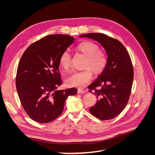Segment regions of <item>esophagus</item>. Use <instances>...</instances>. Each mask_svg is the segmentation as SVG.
Instances as JSON below:
<instances>
[{
  "label": "esophagus",
  "instance_id": "1",
  "mask_svg": "<svg viewBox=\"0 0 155 155\" xmlns=\"http://www.w3.org/2000/svg\"><path fill=\"white\" fill-rule=\"evenodd\" d=\"M78 92L79 94H83V93H85V91H83V89H80V88L78 89Z\"/></svg>",
  "mask_w": 155,
  "mask_h": 155
}]
</instances>
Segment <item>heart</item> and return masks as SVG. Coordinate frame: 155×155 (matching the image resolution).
Listing matches in <instances>:
<instances>
[{"label":"heart","mask_w":155,"mask_h":155,"mask_svg":"<svg viewBox=\"0 0 155 155\" xmlns=\"http://www.w3.org/2000/svg\"><path fill=\"white\" fill-rule=\"evenodd\" d=\"M76 50L86 57L84 64V70L73 73L68 77L66 83L70 87L81 88L85 87L91 80L93 72L100 74L105 70L107 64V54L101 50L97 44L91 41H85L79 44ZM60 67L64 70L71 68V55L68 51H64L59 57Z\"/></svg>","instance_id":"heart-1"}]
</instances>
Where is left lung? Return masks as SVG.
I'll return each instance as SVG.
<instances>
[{"label": "left lung", "mask_w": 155, "mask_h": 155, "mask_svg": "<svg viewBox=\"0 0 155 155\" xmlns=\"http://www.w3.org/2000/svg\"><path fill=\"white\" fill-rule=\"evenodd\" d=\"M79 37L97 41L108 55L105 70L88 87L90 92L94 91L98 99L90 112L101 120L114 118L125 109L131 93L134 71L130 55L121 42L105 34L91 33Z\"/></svg>", "instance_id": "1"}]
</instances>
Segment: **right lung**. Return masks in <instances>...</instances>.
<instances>
[{
	"label": "right lung",
	"mask_w": 155,
	"mask_h": 155,
	"mask_svg": "<svg viewBox=\"0 0 155 155\" xmlns=\"http://www.w3.org/2000/svg\"><path fill=\"white\" fill-rule=\"evenodd\" d=\"M74 38L68 35H46L23 53L16 75V88L23 109L31 119L46 124L63 112L65 101L78 89L57 90L62 84L59 57Z\"/></svg>",
	"instance_id": "1"
}]
</instances>
